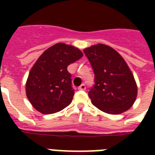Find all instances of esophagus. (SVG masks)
I'll use <instances>...</instances> for the list:
<instances>
[{
    "mask_svg": "<svg viewBox=\"0 0 155 155\" xmlns=\"http://www.w3.org/2000/svg\"><path fill=\"white\" fill-rule=\"evenodd\" d=\"M78 89H79L80 91H84V90L86 89V86H85V84H82L80 87L78 88Z\"/></svg>",
    "mask_w": 155,
    "mask_h": 155,
    "instance_id": "1",
    "label": "esophagus"
}]
</instances>
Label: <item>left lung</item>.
<instances>
[{
	"label": "left lung",
	"instance_id": "1",
	"mask_svg": "<svg viewBox=\"0 0 155 155\" xmlns=\"http://www.w3.org/2000/svg\"><path fill=\"white\" fill-rule=\"evenodd\" d=\"M84 53L94 74V84L88 93L92 104L107 114L128 110L136 99L137 85L123 57L103 44L86 48Z\"/></svg>",
	"mask_w": 155,
	"mask_h": 155
}]
</instances>
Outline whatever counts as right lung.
Returning a JSON list of instances; mask_svg holds the SVG:
<instances>
[{"label":"right lung","mask_w":155,"mask_h":155,"mask_svg":"<svg viewBox=\"0 0 155 155\" xmlns=\"http://www.w3.org/2000/svg\"><path fill=\"white\" fill-rule=\"evenodd\" d=\"M82 56L78 48L57 43L39 57L25 84L26 96L36 110L45 114H54L71 104L74 90L67 66Z\"/></svg>","instance_id":"1"}]
</instances>
